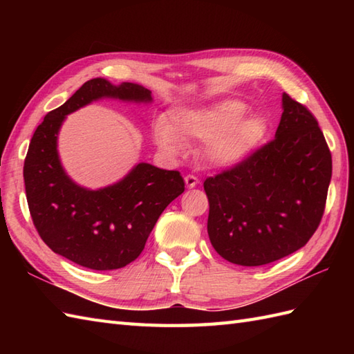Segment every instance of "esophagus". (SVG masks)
<instances>
[{
	"mask_svg": "<svg viewBox=\"0 0 354 354\" xmlns=\"http://www.w3.org/2000/svg\"><path fill=\"white\" fill-rule=\"evenodd\" d=\"M184 181H185V185L189 187V189H193V187H196L199 184V179L196 176H193V175H187L184 178Z\"/></svg>",
	"mask_w": 354,
	"mask_h": 354,
	"instance_id": "34e87169",
	"label": "esophagus"
}]
</instances>
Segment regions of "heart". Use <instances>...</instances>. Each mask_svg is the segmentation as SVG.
Listing matches in <instances>:
<instances>
[{
	"instance_id": "heart-1",
	"label": "heart",
	"mask_w": 354,
	"mask_h": 354,
	"mask_svg": "<svg viewBox=\"0 0 354 354\" xmlns=\"http://www.w3.org/2000/svg\"><path fill=\"white\" fill-rule=\"evenodd\" d=\"M240 100H222L198 109H175L169 123L158 120L153 138L162 152L179 156L185 150L184 140L204 142V156L216 167H234L246 161L268 132L266 120L259 114H243Z\"/></svg>"
}]
</instances>
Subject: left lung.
I'll return each instance as SVG.
<instances>
[{"mask_svg": "<svg viewBox=\"0 0 354 354\" xmlns=\"http://www.w3.org/2000/svg\"><path fill=\"white\" fill-rule=\"evenodd\" d=\"M275 138L234 169L208 178V237L240 266H261L303 248L317 231L332 155L317 118L283 93Z\"/></svg>", "mask_w": 354, "mask_h": 354, "instance_id": "8db88e82", "label": "left lung"}]
</instances>
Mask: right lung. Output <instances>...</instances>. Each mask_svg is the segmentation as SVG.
Instances as JSON below:
<instances>
[{"mask_svg": "<svg viewBox=\"0 0 354 354\" xmlns=\"http://www.w3.org/2000/svg\"><path fill=\"white\" fill-rule=\"evenodd\" d=\"M103 99L149 104L152 91L131 82L88 80L62 106L48 112L30 141L24 183L30 214L53 252L77 265L118 269L138 257L158 217L185 190L176 170L138 162L120 181L88 189L65 171L57 150L66 115Z\"/></svg>", "mask_w": 354, "mask_h": 354, "instance_id": "1", "label": "right lung"}]
</instances>
